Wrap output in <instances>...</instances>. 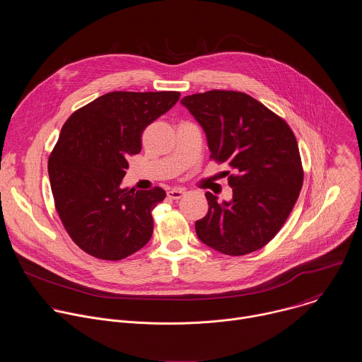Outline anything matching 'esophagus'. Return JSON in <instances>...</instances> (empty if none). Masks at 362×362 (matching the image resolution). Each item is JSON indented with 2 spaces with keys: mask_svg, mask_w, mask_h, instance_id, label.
<instances>
[{
  "mask_svg": "<svg viewBox=\"0 0 362 362\" xmlns=\"http://www.w3.org/2000/svg\"><path fill=\"white\" fill-rule=\"evenodd\" d=\"M185 193H186V192H185V189L176 187V189H172V190H169V192H168V196H169L170 199H175V200H177V199H180V197H182Z\"/></svg>",
  "mask_w": 362,
  "mask_h": 362,
  "instance_id": "34e87169",
  "label": "esophagus"
}]
</instances>
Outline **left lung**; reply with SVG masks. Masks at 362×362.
I'll return each instance as SVG.
<instances>
[{
    "mask_svg": "<svg viewBox=\"0 0 362 362\" xmlns=\"http://www.w3.org/2000/svg\"><path fill=\"white\" fill-rule=\"evenodd\" d=\"M182 105L203 127L211 160L226 163L230 202L206 192L209 211L196 221L197 238L212 249L242 256L269 243L288 219L303 183L296 137L276 113L246 93L211 90Z\"/></svg>",
    "mask_w": 362,
    "mask_h": 362,
    "instance_id": "left-lung-1",
    "label": "left lung"
}]
</instances>
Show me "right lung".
Returning <instances> with one entry per match:
<instances>
[{
    "label": "right lung",
    "instance_id": "1",
    "mask_svg": "<svg viewBox=\"0 0 362 362\" xmlns=\"http://www.w3.org/2000/svg\"><path fill=\"white\" fill-rule=\"evenodd\" d=\"M179 91H112L76 110L49 153L54 206L73 242L103 261H120L151 238V211L166 197L122 189L127 159L141 150L144 129L172 109Z\"/></svg>",
    "mask_w": 362,
    "mask_h": 362
}]
</instances>
